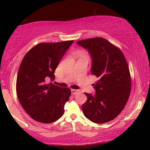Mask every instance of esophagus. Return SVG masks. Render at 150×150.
Returning <instances> with one entry per match:
<instances>
[{"instance_id":"34e87169","label":"esophagus","mask_w":150,"mask_h":150,"mask_svg":"<svg viewBox=\"0 0 150 150\" xmlns=\"http://www.w3.org/2000/svg\"><path fill=\"white\" fill-rule=\"evenodd\" d=\"M78 91H79L78 90L73 89H73H71V94H72V95H75V94L77 93Z\"/></svg>"}]
</instances>
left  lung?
I'll return each instance as SVG.
<instances>
[{"instance_id": "8db88e82", "label": "left lung", "mask_w": 150, "mask_h": 150, "mask_svg": "<svg viewBox=\"0 0 150 150\" xmlns=\"http://www.w3.org/2000/svg\"><path fill=\"white\" fill-rule=\"evenodd\" d=\"M77 44L87 49L92 56L91 73L98 78L93 84L96 93L87 96L82 106L84 115L93 122L103 124L118 116L130 96L132 80L123 53L100 37L79 40Z\"/></svg>"}]
</instances>
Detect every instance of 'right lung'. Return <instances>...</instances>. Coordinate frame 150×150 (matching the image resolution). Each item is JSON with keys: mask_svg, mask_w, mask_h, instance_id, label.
<instances>
[{"mask_svg": "<svg viewBox=\"0 0 150 150\" xmlns=\"http://www.w3.org/2000/svg\"><path fill=\"white\" fill-rule=\"evenodd\" d=\"M73 40L43 42L35 45L25 55L18 72L16 89L24 110L34 120L51 123L64 114V105L71 95V89L52 83L55 70Z\"/></svg>", "mask_w": 150, "mask_h": 150, "instance_id": "add662e5", "label": "right lung"}]
</instances>
